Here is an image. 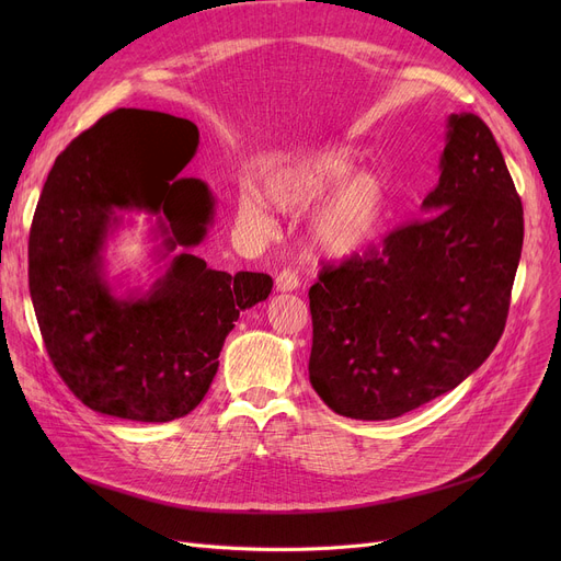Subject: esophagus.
Instances as JSON below:
<instances>
[{
	"mask_svg": "<svg viewBox=\"0 0 561 561\" xmlns=\"http://www.w3.org/2000/svg\"><path fill=\"white\" fill-rule=\"evenodd\" d=\"M275 286L277 290L286 293V290H296L300 286V277L293 273V271H282L277 277H275Z\"/></svg>",
	"mask_w": 561,
	"mask_h": 561,
	"instance_id": "34e87169",
	"label": "esophagus"
}]
</instances>
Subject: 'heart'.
Returning <instances> with one entry per match:
<instances>
[{
	"label": "heart",
	"mask_w": 561,
	"mask_h": 561,
	"mask_svg": "<svg viewBox=\"0 0 561 561\" xmlns=\"http://www.w3.org/2000/svg\"><path fill=\"white\" fill-rule=\"evenodd\" d=\"M318 205L309 222L316 252L345 259L370 245L387 227L391 197L385 176L357 170L350 147L330 145L275 159L263 172V186L245 182L239 191V220L254 233L275 231V206L302 214Z\"/></svg>",
	"instance_id": "b5f03b06"
}]
</instances>
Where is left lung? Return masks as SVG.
<instances>
[{
	"label": "left lung",
	"mask_w": 561,
	"mask_h": 561,
	"mask_svg": "<svg viewBox=\"0 0 561 561\" xmlns=\"http://www.w3.org/2000/svg\"><path fill=\"white\" fill-rule=\"evenodd\" d=\"M423 218L381 250L322 265L309 290V381L332 411L389 421L459 387L503 336L523 204L491 129L448 117Z\"/></svg>",
	"instance_id": "8db88e82"
}]
</instances>
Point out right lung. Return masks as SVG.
Returning a JSON list of instances; mask_svg holds the SVG:
<instances>
[{
  "instance_id": "right-lung-1",
  "label": "right lung",
  "mask_w": 561,
  "mask_h": 561,
  "mask_svg": "<svg viewBox=\"0 0 561 561\" xmlns=\"http://www.w3.org/2000/svg\"><path fill=\"white\" fill-rule=\"evenodd\" d=\"M199 131L159 111L117 108L56 157L28 233V293L47 355L98 414L168 423L202 402L239 313L265 300L273 277L222 273L191 254L216 199L180 172ZM158 218L164 273L117 297L103 250L125 213Z\"/></svg>"
}]
</instances>
